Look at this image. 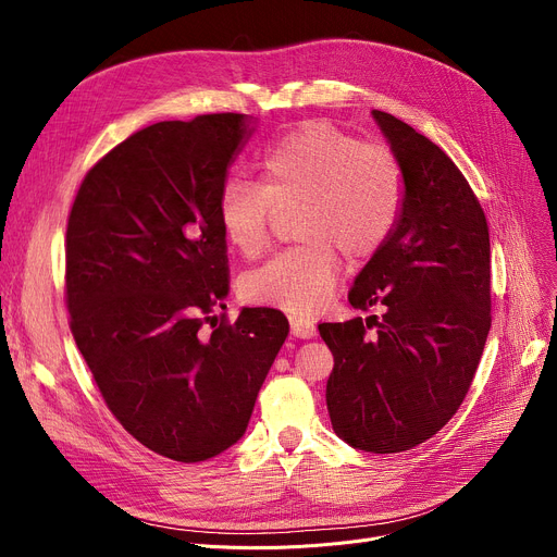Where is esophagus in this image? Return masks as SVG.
Here are the masks:
<instances>
[{"label": "esophagus", "instance_id": "obj_1", "mask_svg": "<svg viewBox=\"0 0 557 557\" xmlns=\"http://www.w3.org/2000/svg\"><path fill=\"white\" fill-rule=\"evenodd\" d=\"M288 323H290V334L298 336V338H313L315 336V325L311 323L309 318L290 315Z\"/></svg>", "mask_w": 557, "mask_h": 557}]
</instances>
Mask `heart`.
Returning a JSON list of instances; mask_svg holds the SVG:
<instances>
[{
  "instance_id": "b5f03b06",
  "label": "heart",
  "mask_w": 557,
  "mask_h": 557,
  "mask_svg": "<svg viewBox=\"0 0 557 557\" xmlns=\"http://www.w3.org/2000/svg\"><path fill=\"white\" fill-rule=\"evenodd\" d=\"M404 169L379 141H359L327 122H309L277 139L261 158V185L225 181L219 223L232 248L255 257L269 239L275 208L300 202L296 234L302 244L275 252L242 277L250 302L309 313L327 300L343 250L368 259L382 250L404 208Z\"/></svg>"
}]
</instances>
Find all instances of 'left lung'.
Masks as SVG:
<instances>
[{"mask_svg":"<svg viewBox=\"0 0 557 557\" xmlns=\"http://www.w3.org/2000/svg\"><path fill=\"white\" fill-rule=\"evenodd\" d=\"M372 116L401 162L404 208L347 300L386 313L318 332L334 355L325 393L334 433L361 451L397 454L441 431L472 386L492 323L490 232L441 146L388 112Z\"/></svg>","mask_w":557,"mask_h":557,"instance_id":"left-lung-1","label":"left lung"}]
</instances>
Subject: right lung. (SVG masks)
I'll use <instances>...</instances> for the list:
<instances>
[{"label": "right lung", "instance_id": "obj_1", "mask_svg": "<svg viewBox=\"0 0 557 557\" xmlns=\"http://www.w3.org/2000/svg\"><path fill=\"white\" fill-rule=\"evenodd\" d=\"M255 131L237 112L144 128L87 171L67 221L74 341L112 416L178 462L242 441L288 334L269 307L212 315L227 296L219 198Z\"/></svg>", "mask_w": 557, "mask_h": 557}]
</instances>
